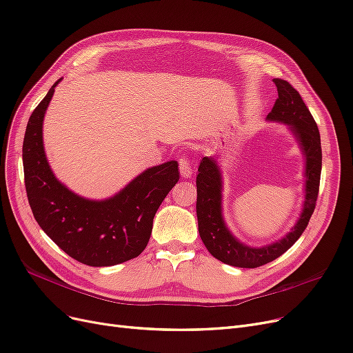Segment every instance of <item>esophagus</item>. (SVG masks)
I'll return each instance as SVG.
<instances>
[{"label": "esophagus", "mask_w": 353, "mask_h": 353, "mask_svg": "<svg viewBox=\"0 0 353 353\" xmlns=\"http://www.w3.org/2000/svg\"><path fill=\"white\" fill-rule=\"evenodd\" d=\"M179 165H180V174L181 177H190L192 176V167H190V161L186 159V157H183V159H180L179 161Z\"/></svg>", "instance_id": "esophagus-1"}]
</instances>
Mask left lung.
<instances>
[{
  "mask_svg": "<svg viewBox=\"0 0 353 353\" xmlns=\"http://www.w3.org/2000/svg\"><path fill=\"white\" fill-rule=\"evenodd\" d=\"M273 83L278 88V99L268 114V121L288 125L305 157V201L301 216L291 232L286 234L282 240L265 247H250L240 243L224 223L223 208H221L223 180L215 159L203 157L198 168L196 214L201 239L208 252L215 259L236 268L253 269L263 266L291 249L307 228L319 196L321 142L317 123L301 96L288 81L275 78Z\"/></svg>",
  "mask_w": 353,
  "mask_h": 353,
  "instance_id": "obj_1",
  "label": "left lung"
}]
</instances>
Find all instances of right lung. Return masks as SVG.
<instances>
[{"mask_svg": "<svg viewBox=\"0 0 353 353\" xmlns=\"http://www.w3.org/2000/svg\"><path fill=\"white\" fill-rule=\"evenodd\" d=\"M59 81L33 110L23 141L24 185L33 216L78 262L96 268L123 263L147 247L155 212L179 181L177 161L145 170L110 199L78 196L52 173L43 150V117Z\"/></svg>", "mask_w": 353, "mask_h": 353, "instance_id": "1", "label": "right lung"}]
</instances>
